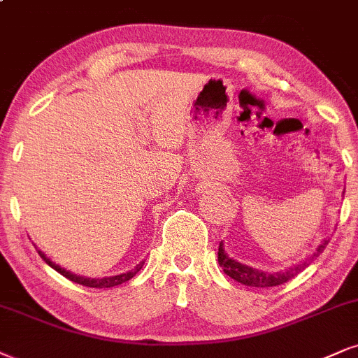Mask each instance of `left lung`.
<instances>
[{
	"instance_id": "left-lung-1",
	"label": "left lung",
	"mask_w": 358,
	"mask_h": 358,
	"mask_svg": "<svg viewBox=\"0 0 358 358\" xmlns=\"http://www.w3.org/2000/svg\"><path fill=\"white\" fill-rule=\"evenodd\" d=\"M327 244H329V241H324L319 247H317L315 252L312 254L307 260H303V262L299 264V266L285 268V271L280 273L260 272V271H257V268L247 267V266H244V264L236 262V260L231 259L226 252H224L222 242L219 244L217 259H219L220 267L224 268V272H226L229 277H232L234 280L241 282V284L249 285V287H275V285L285 284V282L292 280L294 277H297V273H301L303 268H306L308 264L312 262V260L317 259L322 252H324V249L327 247Z\"/></svg>"
}]
</instances>
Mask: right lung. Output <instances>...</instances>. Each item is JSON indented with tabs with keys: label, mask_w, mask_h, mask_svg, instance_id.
Here are the masks:
<instances>
[{
	"label": "right lung",
	"mask_w": 358,
	"mask_h": 358,
	"mask_svg": "<svg viewBox=\"0 0 358 358\" xmlns=\"http://www.w3.org/2000/svg\"><path fill=\"white\" fill-rule=\"evenodd\" d=\"M38 254L41 255V259L44 260V262L48 264V266L55 268L56 272H59L61 275H64L66 279H69V280L76 282V284H81V285H85V287H96V289H109V287H116V285H121V284H124V282H127V280H129V279H132V277H134L136 273H138V272L141 271V267H143V264H144V262L138 264V267H134V268H132L131 272L121 273V275H114V277H104V279H86V277L76 275V273H71V272L64 271V268H61L59 266H56V264H55V262H51V260L48 259L46 255H44V254L41 252V250H38Z\"/></svg>",
	"instance_id": "obj_1"
}]
</instances>
